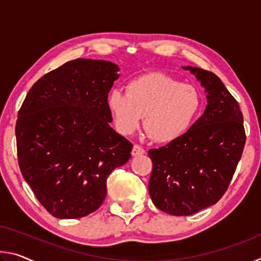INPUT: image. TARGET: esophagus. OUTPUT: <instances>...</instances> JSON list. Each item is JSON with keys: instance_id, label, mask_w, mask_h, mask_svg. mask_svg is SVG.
Segmentation results:
<instances>
[{"instance_id": "34e87169", "label": "esophagus", "mask_w": 261, "mask_h": 261, "mask_svg": "<svg viewBox=\"0 0 261 261\" xmlns=\"http://www.w3.org/2000/svg\"><path fill=\"white\" fill-rule=\"evenodd\" d=\"M144 153H145V151L143 147L139 146V145H134V147H132V151H131L132 156L141 155V154H144Z\"/></svg>"}]
</instances>
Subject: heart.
<instances>
[{
	"mask_svg": "<svg viewBox=\"0 0 261 261\" xmlns=\"http://www.w3.org/2000/svg\"><path fill=\"white\" fill-rule=\"evenodd\" d=\"M116 129L130 135L144 126L158 143L180 138L196 120L201 108V94L191 84H182L162 72H149L132 79L126 93L113 90L107 99Z\"/></svg>",
	"mask_w": 261,
	"mask_h": 261,
	"instance_id": "obj_1",
	"label": "heart"
}]
</instances>
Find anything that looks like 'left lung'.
Segmentation results:
<instances>
[{
    "mask_svg": "<svg viewBox=\"0 0 261 261\" xmlns=\"http://www.w3.org/2000/svg\"><path fill=\"white\" fill-rule=\"evenodd\" d=\"M182 69L205 88L206 109L180 138L148 152L149 196L159 210L176 216L192 215L220 200L246 139L240 106L221 79L200 68Z\"/></svg>",
    "mask_w": 261,
    "mask_h": 261,
    "instance_id": "8db88e82",
    "label": "left lung"
}]
</instances>
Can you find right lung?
Masks as SVG:
<instances>
[{
  "label": "right lung",
  "instance_id": "1",
  "mask_svg": "<svg viewBox=\"0 0 261 261\" xmlns=\"http://www.w3.org/2000/svg\"><path fill=\"white\" fill-rule=\"evenodd\" d=\"M118 71L109 61L67 62L34 84L18 112L21 175L57 219L98 210L108 176L131 156L132 144L109 125L107 99Z\"/></svg>",
  "mask_w": 261,
  "mask_h": 261
}]
</instances>
